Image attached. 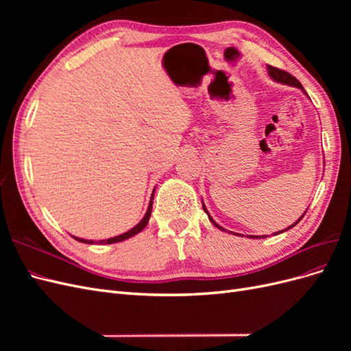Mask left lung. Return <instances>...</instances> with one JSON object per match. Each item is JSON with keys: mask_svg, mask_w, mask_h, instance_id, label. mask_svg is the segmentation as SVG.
<instances>
[{"mask_svg": "<svg viewBox=\"0 0 351 351\" xmlns=\"http://www.w3.org/2000/svg\"><path fill=\"white\" fill-rule=\"evenodd\" d=\"M268 74H269V77L274 80V82H278V83H281V84H289V86H293V88H299L304 95H307L306 92H304V89H303V86H302V83L297 80L294 76H291L290 73H287V71H282V70H280V69H275V67H272V66H268ZM202 206H204V210L206 212V215H208V218H209V221L212 222V226L214 227H217L218 230H221V231H224V232H231V234H234V236H243V234H236V232H232V231H228V230H226L224 227H221L219 224H217V221L210 217V214L208 212V209H206V206H205V204H204V200H202ZM307 210V209H306ZM306 210L303 212V215L297 219L295 222H293V224L290 226V227H287L285 230H281V231H277V232H274L272 236H277V234H281V232H284V231H287V230H290V228H293L295 224H299V221L304 217V214H306ZM247 239H265V237H268V236H246Z\"/></svg>", "mask_w": 351, "mask_h": 351, "instance_id": "1", "label": "left lung"}]
</instances>
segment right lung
Wrapping results in <instances>:
<instances>
[{
    "mask_svg": "<svg viewBox=\"0 0 351 351\" xmlns=\"http://www.w3.org/2000/svg\"><path fill=\"white\" fill-rule=\"evenodd\" d=\"M154 193H155V189L152 192V196H151V200H149V205H147V210L145 217L141 219V222H137V224L130 228L129 231L123 232V234L120 236H115V237H110V239H105V240H84V239H80V237H76V236H71L74 240H77L80 243H86V244H112V243H120V241H124L127 239H132L134 237L136 234H139V232L147 226V222H149V218H151V214H152V204H154Z\"/></svg>",
    "mask_w": 351,
    "mask_h": 351,
    "instance_id": "1",
    "label": "right lung"
}]
</instances>
